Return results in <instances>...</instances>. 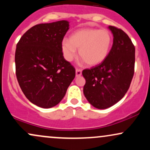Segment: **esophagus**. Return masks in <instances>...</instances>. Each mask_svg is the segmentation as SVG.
Instances as JSON below:
<instances>
[{
    "instance_id": "34e87169",
    "label": "esophagus",
    "mask_w": 150,
    "mask_h": 150,
    "mask_svg": "<svg viewBox=\"0 0 150 150\" xmlns=\"http://www.w3.org/2000/svg\"><path fill=\"white\" fill-rule=\"evenodd\" d=\"M75 75H76V77H80L82 75V70L79 69V68H76V70H75Z\"/></svg>"
}]
</instances>
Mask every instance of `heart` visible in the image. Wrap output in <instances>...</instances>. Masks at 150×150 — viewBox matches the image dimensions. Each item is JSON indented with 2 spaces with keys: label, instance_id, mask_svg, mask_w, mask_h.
<instances>
[{
  "label": "heart",
  "instance_id": "b5f03b06",
  "mask_svg": "<svg viewBox=\"0 0 150 150\" xmlns=\"http://www.w3.org/2000/svg\"><path fill=\"white\" fill-rule=\"evenodd\" d=\"M113 44V37L107 30L82 28L74 32L69 41L63 40L61 50L65 59L72 61L79 56L88 66H96L107 58Z\"/></svg>",
  "mask_w": 150,
  "mask_h": 150
}]
</instances>
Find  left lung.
Segmentation results:
<instances>
[{
	"label": "left lung",
	"mask_w": 150,
	"mask_h": 150,
	"mask_svg": "<svg viewBox=\"0 0 150 150\" xmlns=\"http://www.w3.org/2000/svg\"><path fill=\"white\" fill-rule=\"evenodd\" d=\"M113 35V45L107 58L100 64L85 69L83 92L94 107L104 109L122 99L130 87L135 71V49L125 32L108 26Z\"/></svg>",
	"instance_id": "obj_1"
}]
</instances>
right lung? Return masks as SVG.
<instances>
[{
  "label": "right lung",
  "mask_w": 150,
  "mask_h": 150,
  "mask_svg": "<svg viewBox=\"0 0 150 150\" xmlns=\"http://www.w3.org/2000/svg\"><path fill=\"white\" fill-rule=\"evenodd\" d=\"M69 22L39 24L20 38L15 51V71L25 97L39 107L49 108L64 97L75 77V69L63 57L61 44Z\"/></svg>",
  "instance_id": "1"
}]
</instances>
